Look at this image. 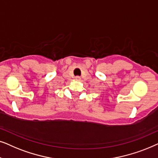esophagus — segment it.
I'll return each instance as SVG.
<instances>
[{
    "label": "esophagus",
    "mask_w": 158,
    "mask_h": 158,
    "mask_svg": "<svg viewBox=\"0 0 158 158\" xmlns=\"http://www.w3.org/2000/svg\"><path fill=\"white\" fill-rule=\"evenodd\" d=\"M75 80L76 81H80L81 80V78L79 77H75Z\"/></svg>",
    "instance_id": "obj_1"
}]
</instances>
